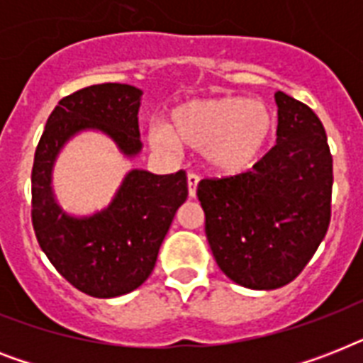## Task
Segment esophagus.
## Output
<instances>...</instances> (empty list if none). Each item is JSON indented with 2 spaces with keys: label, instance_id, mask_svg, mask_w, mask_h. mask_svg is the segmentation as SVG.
Masks as SVG:
<instances>
[{
  "label": "esophagus",
  "instance_id": "34e87169",
  "mask_svg": "<svg viewBox=\"0 0 363 363\" xmlns=\"http://www.w3.org/2000/svg\"><path fill=\"white\" fill-rule=\"evenodd\" d=\"M199 177L196 173H188V194L190 198H196V190H198Z\"/></svg>",
  "mask_w": 363,
  "mask_h": 363
}]
</instances>
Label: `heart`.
Masks as SVG:
<instances>
[{
  "label": "heart",
  "instance_id": "heart-1",
  "mask_svg": "<svg viewBox=\"0 0 363 363\" xmlns=\"http://www.w3.org/2000/svg\"><path fill=\"white\" fill-rule=\"evenodd\" d=\"M273 131V116L247 98L194 99L171 113V125H148V143L162 152H179L181 143L203 150L207 164L224 175L252 167Z\"/></svg>",
  "mask_w": 363,
  "mask_h": 363
}]
</instances>
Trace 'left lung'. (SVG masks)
I'll use <instances>...</instances> for the list:
<instances>
[{"instance_id":"obj_1","label":"left lung","mask_w":363,"mask_h":363,"mask_svg":"<svg viewBox=\"0 0 363 363\" xmlns=\"http://www.w3.org/2000/svg\"><path fill=\"white\" fill-rule=\"evenodd\" d=\"M275 101V147L247 173L198 184L216 264L252 290L294 281L332 216L333 160L324 125L311 107L284 92H277Z\"/></svg>"}]
</instances>
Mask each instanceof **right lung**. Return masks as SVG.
Instances as JSON below:
<instances>
[{
	"mask_svg": "<svg viewBox=\"0 0 363 363\" xmlns=\"http://www.w3.org/2000/svg\"><path fill=\"white\" fill-rule=\"evenodd\" d=\"M139 88L105 82L60 99L48 116L31 169V222L39 247L65 281L92 298H116L135 290L152 273L160 245L177 209L188 198L184 171L154 175L131 169L118 192L92 216L67 215L52 192L60 150L79 131H104L121 152H141Z\"/></svg>",
	"mask_w": 363,
	"mask_h": 363,
	"instance_id": "obj_1",
	"label": "right lung"
}]
</instances>
